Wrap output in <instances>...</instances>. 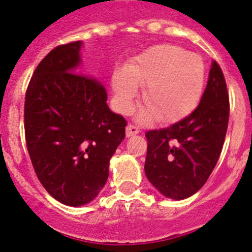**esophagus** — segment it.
Listing matches in <instances>:
<instances>
[{"label": "esophagus", "mask_w": 252, "mask_h": 252, "mask_svg": "<svg viewBox=\"0 0 252 252\" xmlns=\"http://www.w3.org/2000/svg\"><path fill=\"white\" fill-rule=\"evenodd\" d=\"M139 132H140L139 129H137L135 126H132V124H129V126H126V137L134 136V135H137V134H139Z\"/></svg>", "instance_id": "esophagus-1"}]
</instances>
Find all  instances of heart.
<instances>
[{
    "instance_id": "b5f03b06",
    "label": "heart",
    "mask_w": 252,
    "mask_h": 252,
    "mask_svg": "<svg viewBox=\"0 0 252 252\" xmlns=\"http://www.w3.org/2000/svg\"><path fill=\"white\" fill-rule=\"evenodd\" d=\"M206 82L202 59L179 46L160 44L141 52L124 69L113 73L111 86L116 109L128 115L134 110L143 87L142 99L147 105L139 115L141 122L156 116L160 123H170L191 112L200 101Z\"/></svg>"
}]
</instances>
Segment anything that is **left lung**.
Returning <instances> with one entry per match:
<instances>
[{
  "instance_id": "8db88e82",
  "label": "left lung",
  "mask_w": 252,
  "mask_h": 252,
  "mask_svg": "<svg viewBox=\"0 0 252 252\" xmlns=\"http://www.w3.org/2000/svg\"><path fill=\"white\" fill-rule=\"evenodd\" d=\"M229 115L225 77L215 61L198 106L168 128L146 132L145 173L165 197L184 200L203 187L219 160Z\"/></svg>"
}]
</instances>
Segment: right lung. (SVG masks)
<instances>
[{
	"instance_id": "right-lung-1",
	"label": "right lung",
	"mask_w": 252,
	"mask_h": 252,
	"mask_svg": "<svg viewBox=\"0 0 252 252\" xmlns=\"http://www.w3.org/2000/svg\"><path fill=\"white\" fill-rule=\"evenodd\" d=\"M82 45L74 41L51 50L25 99L26 145L38 179L71 207L90 203L103 189L126 126L107 106L104 85L77 70Z\"/></svg>"
}]
</instances>
